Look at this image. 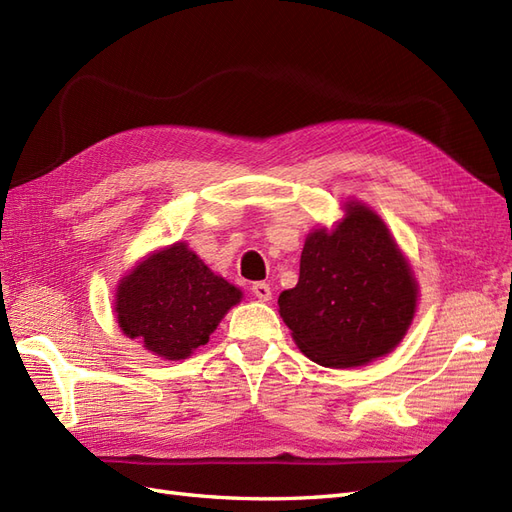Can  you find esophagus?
I'll return each mask as SVG.
<instances>
[{"label": "esophagus", "mask_w": 512, "mask_h": 512, "mask_svg": "<svg viewBox=\"0 0 512 512\" xmlns=\"http://www.w3.org/2000/svg\"><path fill=\"white\" fill-rule=\"evenodd\" d=\"M252 292H254V297L256 299H260V301H271V286L269 284H265V282H256V284H252Z\"/></svg>", "instance_id": "obj_1"}]
</instances>
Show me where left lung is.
I'll return each instance as SVG.
<instances>
[{
  "instance_id": "8db88e82",
  "label": "left lung",
  "mask_w": 512,
  "mask_h": 512,
  "mask_svg": "<svg viewBox=\"0 0 512 512\" xmlns=\"http://www.w3.org/2000/svg\"><path fill=\"white\" fill-rule=\"evenodd\" d=\"M280 316L301 352L324 367H356L393 350L416 309V282L389 228L365 205H346L333 232L307 237L299 284Z\"/></svg>"
}]
</instances>
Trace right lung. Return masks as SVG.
Returning <instances> with one entry per match:
<instances>
[{
	"instance_id": "right-lung-1",
	"label": "right lung",
	"mask_w": 512,
	"mask_h": 512,
	"mask_svg": "<svg viewBox=\"0 0 512 512\" xmlns=\"http://www.w3.org/2000/svg\"><path fill=\"white\" fill-rule=\"evenodd\" d=\"M239 299V288L215 275L188 245L175 243L123 277L115 312L128 337L141 339L147 350L168 361H179L209 342Z\"/></svg>"
}]
</instances>
